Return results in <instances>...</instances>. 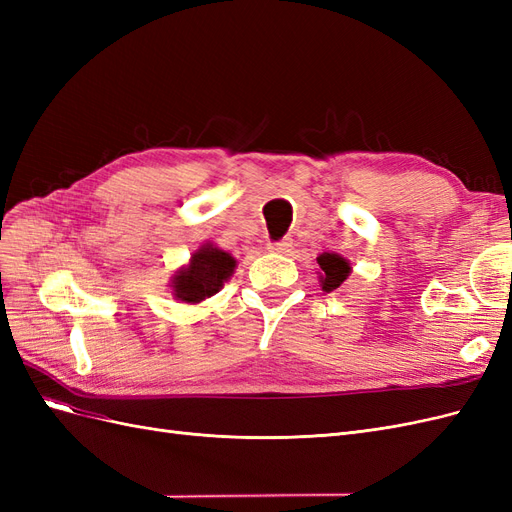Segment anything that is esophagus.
<instances>
[{
    "mask_svg": "<svg viewBox=\"0 0 512 512\" xmlns=\"http://www.w3.org/2000/svg\"><path fill=\"white\" fill-rule=\"evenodd\" d=\"M292 247V241L290 239H282L277 243H269V252H275V254H288Z\"/></svg>",
    "mask_w": 512,
    "mask_h": 512,
    "instance_id": "obj_1",
    "label": "esophagus"
}]
</instances>
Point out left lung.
Segmentation results:
<instances>
[{
  "mask_svg": "<svg viewBox=\"0 0 512 512\" xmlns=\"http://www.w3.org/2000/svg\"><path fill=\"white\" fill-rule=\"evenodd\" d=\"M316 260H318V265H320L318 282H320V288H322L324 292L337 290L339 286H342V284L348 280V275L352 273L350 260L344 258L342 254L322 252Z\"/></svg>",
  "mask_w": 512,
  "mask_h": 512,
  "instance_id": "obj_1",
  "label": "left lung"
}]
</instances>
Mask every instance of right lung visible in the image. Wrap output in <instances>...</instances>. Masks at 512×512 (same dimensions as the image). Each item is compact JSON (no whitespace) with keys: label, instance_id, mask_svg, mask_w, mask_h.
I'll use <instances>...</instances> for the list:
<instances>
[{"label":"right lung","instance_id":"add662e5","mask_svg":"<svg viewBox=\"0 0 512 512\" xmlns=\"http://www.w3.org/2000/svg\"><path fill=\"white\" fill-rule=\"evenodd\" d=\"M237 269V260L222 247L205 241L183 265L170 277V294L181 303L196 305L213 294H218Z\"/></svg>","mask_w":512,"mask_h":512}]
</instances>
